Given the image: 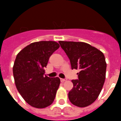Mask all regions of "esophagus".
Returning a JSON list of instances; mask_svg holds the SVG:
<instances>
[{
  "label": "esophagus",
  "instance_id": "34e87169",
  "mask_svg": "<svg viewBox=\"0 0 121 121\" xmlns=\"http://www.w3.org/2000/svg\"><path fill=\"white\" fill-rule=\"evenodd\" d=\"M61 82H65V81H66V79H65V78H60Z\"/></svg>",
  "mask_w": 121,
  "mask_h": 121
}]
</instances>
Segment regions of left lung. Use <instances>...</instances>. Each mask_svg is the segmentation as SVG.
Returning <instances> with one entry per match:
<instances>
[{"label":"left lung","mask_w":121,"mask_h":121,"mask_svg":"<svg viewBox=\"0 0 121 121\" xmlns=\"http://www.w3.org/2000/svg\"><path fill=\"white\" fill-rule=\"evenodd\" d=\"M59 43L68 58L72 69L79 70L78 80H72L73 87L68 93L71 103L79 107L92 104L99 95L105 79L106 67L103 53L83 42Z\"/></svg>","instance_id":"left-lung-1"}]
</instances>
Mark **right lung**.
<instances>
[{
  "mask_svg": "<svg viewBox=\"0 0 121 121\" xmlns=\"http://www.w3.org/2000/svg\"><path fill=\"white\" fill-rule=\"evenodd\" d=\"M59 47L55 41L35 42L23 48L16 56L13 66L16 88L32 107L45 108L55 100L60 79L44 76V68Z\"/></svg>",
  "mask_w": 121,
  "mask_h": 121,
  "instance_id": "right-lung-1",
  "label": "right lung"
}]
</instances>
